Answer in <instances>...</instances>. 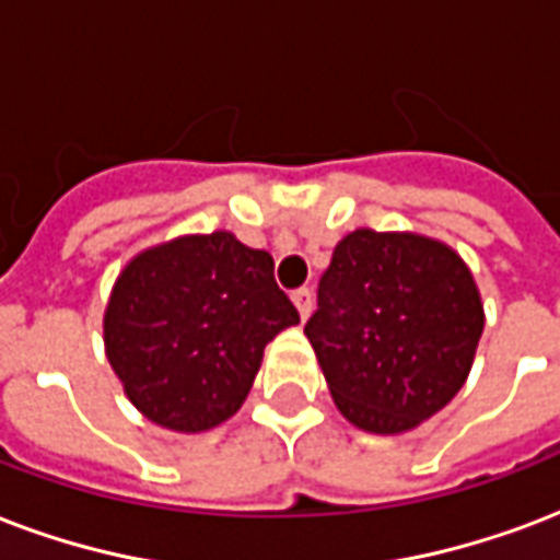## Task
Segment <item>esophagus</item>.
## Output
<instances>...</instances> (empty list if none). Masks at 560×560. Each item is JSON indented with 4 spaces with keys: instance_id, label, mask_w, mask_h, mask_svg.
I'll use <instances>...</instances> for the list:
<instances>
[{
    "instance_id": "esophagus-1",
    "label": "esophagus",
    "mask_w": 560,
    "mask_h": 560,
    "mask_svg": "<svg viewBox=\"0 0 560 560\" xmlns=\"http://www.w3.org/2000/svg\"><path fill=\"white\" fill-rule=\"evenodd\" d=\"M293 305H296L299 317L308 319L311 308H314V293H311V288H299L293 290Z\"/></svg>"
}]
</instances>
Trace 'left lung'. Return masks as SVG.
<instances>
[{
	"label": "left lung",
	"mask_w": 560,
	"mask_h": 560,
	"mask_svg": "<svg viewBox=\"0 0 560 560\" xmlns=\"http://www.w3.org/2000/svg\"><path fill=\"white\" fill-rule=\"evenodd\" d=\"M485 331L472 272L446 243L355 229L305 323L337 411L373 434L417 429L467 382Z\"/></svg>",
	"instance_id": "8db88e82"
}]
</instances>
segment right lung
Here are the masks:
<instances>
[{"mask_svg": "<svg viewBox=\"0 0 560 560\" xmlns=\"http://www.w3.org/2000/svg\"><path fill=\"white\" fill-rule=\"evenodd\" d=\"M272 255L232 232L185 234L126 264L105 308V355L147 420L208 432L237 413L264 347L296 326Z\"/></svg>", "mask_w": 560, "mask_h": 560, "instance_id": "add662e5", "label": "right lung"}]
</instances>
